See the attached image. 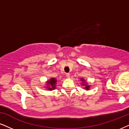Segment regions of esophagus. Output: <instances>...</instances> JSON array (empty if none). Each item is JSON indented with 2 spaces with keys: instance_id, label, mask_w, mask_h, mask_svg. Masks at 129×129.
Masks as SVG:
<instances>
[{
  "instance_id": "esophagus-1",
  "label": "esophagus",
  "mask_w": 129,
  "mask_h": 129,
  "mask_svg": "<svg viewBox=\"0 0 129 129\" xmlns=\"http://www.w3.org/2000/svg\"><path fill=\"white\" fill-rule=\"evenodd\" d=\"M66 77L67 78H70V74H69V73H67L66 74Z\"/></svg>"
}]
</instances>
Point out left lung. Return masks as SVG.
Here are the masks:
<instances>
[{
	"label": "left lung",
	"mask_w": 129,
	"mask_h": 129,
	"mask_svg": "<svg viewBox=\"0 0 129 129\" xmlns=\"http://www.w3.org/2000/svg\"><path fill=\"white\" fill-rule=\"evenodd\" d=\"M80 81H81V85L84 86V87H83V89H85V90H90V85L88 84V83L86 82V80H85L83 78H80Z\"/></svg>",
	"instance_id": "8db88e82"
}]
</instances>
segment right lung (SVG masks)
I'll return each instance as SVG.
<instances>
[{
  "instance_id": "obj_1",
  "label": "right lung",
  "mask_w": 129,
  "mask_h": 129,
  "mask_svg": "<svg viewBox=\"0 0 129 129\" xmlns=\"http://www.w3.org/2000/svg\"><path fill=\"white\" fill-rule=\"evenodd\" d=\"M57 83V80L54 77L50 78L49 80H48L46 82V86H44L46 89L48 90H53L56 89Z\"/></svg>"
}]
</instances>
